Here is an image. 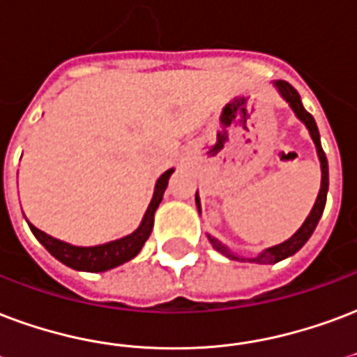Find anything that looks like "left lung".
<instances>
[{
    "instance_id": "obj_1",
    "label": "left lung",
    "mask_w": 357,
    "mask_h": 357,
    "mask_svg": "<svg viewBox=\"0 0 357 357\" xmlns=\"http://www.w3.org/2000/svg\"><path fill=\"white\" fill-rule=\"evenodd\" d=\"M278 90L282 93V98L290 103V107L296 111L297 118L305 122V126L309 128L310 131V137L314 141L316 144V150H318V158H320V163H321V188H320V194H318V199H316L314 207L310 211L309 218L305 220V224H303L299 229H297L296 235H291L290 239L284 241L282 245H277V246H271L267 248L265 252H261L258 258L250 259V261H258V264H277L280 259L288 258V256H294L299 248H301L307 241L310 239V235L312 231L316 229L318 226V222L321 218V213H324V207H326V199H328V186H329V171H328V158H326V152L321 149V143H320V133H318V126H316L314 118L310 112L305 111V107L301 103V98H299V93L294 86H291L290 82H286V80H278L277 82ZM195 203H197V207H199V197L195 195ZM208 241L213 243V246L216 248L218 252H222L224 256L231 259H237L233 254H229L226 246L218 243V241L214 239V237H208Z\"/></svg>"
}]
</instances>
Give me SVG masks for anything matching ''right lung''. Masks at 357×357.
<instances>
[{
    "instance_id": "obj_1",
    "label": "right lung",
    "mask_w": 357,
    "mask_h": 357,
    "mask_svg": "<svg viewBox=\"0 0 357 357\" xmlns=\"http://www.w3.org/2000/svg\"><path fill=\"white\" fill-rule=\"evenodd\" d=\"M171 175H173V169L165 171L158 178L154 197L150 201L141 226L131 235H126L122 239L111 241V243L98 246H73L69 245V243H63V241L50 237L48 233L37 229L33 224H29V227H31V231L37 237V241L56 259H60L61 264H66L67 267H73L77 271H90V273H101V271L112 269V267H118V265L130 261L131 258H135L141 252L143 245L150 237V231H152V226H154V213H156L158 205L162 203L163 192L167 188L169 176Z\"/></svg>"
}]
</instances>
